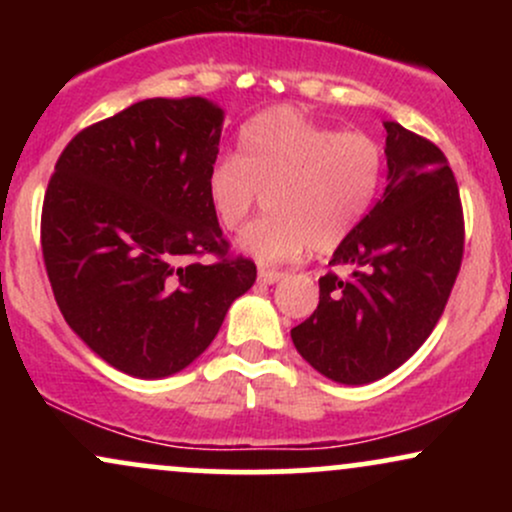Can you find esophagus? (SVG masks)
<instances>
[{
	"instance_id": "1",
	"label": "esophagus",
	"mask_w": 512,
	"mask_h": 512,
	"mask_svg": "<svg viewBox=\"0 0 512 512\" xmlns=\"http://www.w3.org/2000/svg\"><path fill=\"white\" fill-rule=\"evenodd\" d=\"M281 276H284V272H276V269H267V267H262L260 272H257V279H260L262 284H276Z\"/></svg>"
}]
</instances>
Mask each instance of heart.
Listing matches in <instances>:
<instances>
[{
  "mask_svg": "<svg viewBox=\"0 0 512 512\" xmlns=\"http://www.w3.org/2000/svg\"><path fill=\"white\" fill-rule=\"evenodd\" d=\"M383 149L358 129L334 132L293 108H272L240 129L238 156L209 170L207 195L226 231H243L267 195L269 214L240 245L262 262L332 252L373 207Z\"/></svg>",
  "mask_w": 512,
  "mask_h": 512,
  "instance_id": "1",
  "label": "heart"
}]
</instances>
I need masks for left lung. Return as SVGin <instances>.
I'll list each match as a JSON object with an SVG mask.
<instances>
[{
	"label": "left lung",
	"mask_w": 512,
	"mask_h": 512,
	"mask_svg": "<svg viewBox=\"0 0 512 512\" xmlns=\"http://www.w3.org/2000/svg\"><path fill=\"white\" fill-rule=\"evenodd\" d=\"M387 187L334 250L320 303L291 330L322 375L366 385L402 366L438 325L464 255L460 187L431 139L385 120Z\"/></svg>",
	"instance_id": "8db88e82"
}]
</instances>
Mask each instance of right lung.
Segmentation results:
<instances>
[{"label":"right lung","mask_w":512,"mask_h":512,"mask_svg":"<svg viewBox=\"0 0 512 512\" xmlns=\"http://www.w3.org/2000/svg\"><path fill=\"white\" fill-rule=\"evenodd\" d=\"M221 122L199 96L146 98L81 129L45 190L55 301L88 349L134 378L190 366L257 279L209 204Z\"/></svg>","instance_id":"obj_1"}]
</instances>
